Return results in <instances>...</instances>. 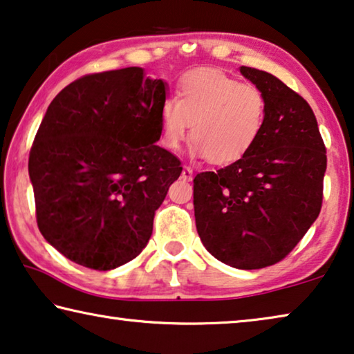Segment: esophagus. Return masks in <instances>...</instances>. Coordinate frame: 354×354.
Segmentation results:
<instances>
[{"label": "esophagus", "mask_w": 354, "mask_h": 354, "mask_svg": "<svg viewBox=\"0 0 354 354\" xmlns=\"http://www.w3.org/2000/svg\"><path fill=\"white\" fill-rule=\"evenodd\" d=\"M182 178H183V180H193V169H192V167H188V166L183 167Z\"/></svg>", "instance_id": "34e87169"}]
</instances>
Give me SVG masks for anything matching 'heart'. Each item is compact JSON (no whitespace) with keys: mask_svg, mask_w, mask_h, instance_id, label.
I'll list each match as a JSON object with an SVG mask.
<instances>
[{"mask_svg":"<svg viewBox=\"0 0 354 354\" xmlns=\"http://www.w3.org/2000/svg\"><path fill=\"white\" fill-rule=\"evenodd\" d=\"M268 104L263 91L220 71H194L182 79L177 100L161 106V144L177 150L188 136L192 153L212 165L243 158L263 133Z\"/></svg>","mask_w":354,"mask_h":354,"instance_id":"heart-1","label":"heart"}]
</instances>
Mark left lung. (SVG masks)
Listing matches in <instances>:
<instances>
[{"mask_svg": "<svg viewBox=\"0 0 354 354\" xmlns=\"http://www.w3.org/2000/svg\"><path fill=\"white\" fill-rule=\"evenodd\" d=\"M268 104L248 153L194 177L196 230L207 252L236 269H263L295 248L323 203L326 147L308 102L266 71L241 66Z\"/></svg>", "mask_w": 354, "mask_h": 354, "instance_id": "8db88e82", "label": "left lung"}]
</instances>
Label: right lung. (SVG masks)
<instances>
[{
    "label": "right lung",
    "instance_id": "1",
    "mask_svg": "<svg viewBox=\"0 0 354 354\" xmlns=\"http://www.w3.org/2000/svg\"><path fill=\"white\" fill-rule=\"evenodd\" d=\"M167 84L133 66L84 75L59 91L28 161L37 227L63 257L111 270L134 259L180 176L155 145Z\"/></svg>",
    "mask_w": 354,
    "mask_h": 354
}]
</instances>
